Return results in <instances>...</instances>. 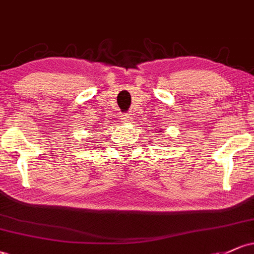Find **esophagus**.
<instances>
[{"instance_id":"esophagus-1","label":"esophagus","mask_w":254,"mask_h":254,"mask_svg":"<svg viewBox=\"0 0 254 254\" xmlns=\"http://www.w3.org/2000/svg\"><path fill=\"white\" fill-rule=\"evenodd\" d=\"M121 120L125 124H129V122L132 121V116H130L129 114H125V115H121Z\"/></svg>"}]
</instances>
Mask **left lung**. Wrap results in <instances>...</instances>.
I'll list each match as a JSON object with an SVG mask.
<instances>
[{"label": "left lung", "instance_id": "left-lung-1", "mask_svg": "<svg viewBox=\"0 0 254 254\" xmlns=\"http://www.w3.org/2000/svg\"><path fill=\"white\" fill-rule=\"evenodd\" d=\"M160 132H161V129H160Z\"/></svg>", "mask_w": 254, "mask_h": 254}]
</instances>
